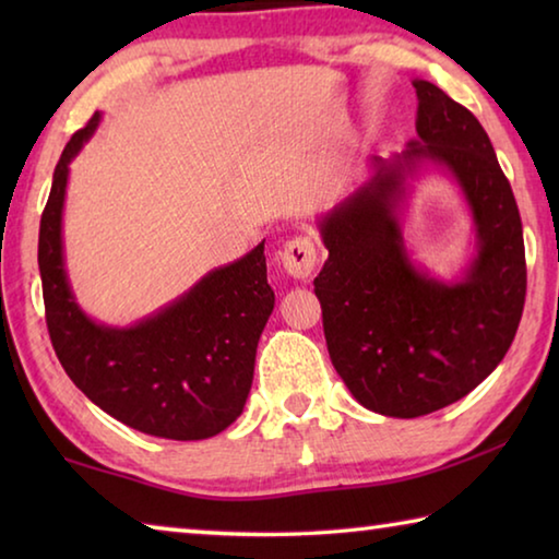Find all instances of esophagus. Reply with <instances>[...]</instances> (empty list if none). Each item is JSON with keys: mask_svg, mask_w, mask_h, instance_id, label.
I'll return each mask as SVG.
<instances>
[{"mask_svg": "<svg viewBox=\"0 0 559 559\" xmlns=\"http://www.w3.org/2000/svg\"><path fill=\"white\" fill-rule=\"evenodd\" d=\"M281 263H283V271H286L290 278H298V281L310 278V273L316 271V263H318L316 246L310 241V236H296V239H290L286 246H283Z\"/></svg>", "mask_w": 559, "mask_h": 559, "instance_id": "34e87169", "label": "esophagus"}]
</instances>
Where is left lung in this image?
I'll return each instance as SVG.
<instances>
[{
	"label": "left lung",
	"mask_w": 559,
	"mask_h": 559,
	"mask_svg": "<svg viewBox=\"0 0 559 559\" xmlns=\"http://www.w3.org/2000/svg\"><path fill=\"white\" fill-rule=\"evenodd\" d=\"M412 86L416 138L372 155L362 182L320 216L328 261L313 281L337 374L365 409L394 419L443 409L496 370L527 283L523 224L484 126L433 83ZM431 166L457 185L474 224V257L451 282L411 259L401 229Z\"/></svg>",
	"instance_id": "left-lung-1"
}]
</instances>
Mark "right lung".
Instances as JSON below:
<instances>
[{"label": "right lung", "mask_w": 559, "mask_h": 559, "mask_svg": "<svg viewBox=\"0 0 559 559\" xmlns=\"http://www.w3.org/2000/svg\"><path fill=\"white\" fill-rule=\"evenodd\" d=\"M103 120L96 112L63 147L39 226L46 325L73 384L130 429L175 441L216 437L239 419L276 296L263 241L132 325L91 318L75 300L63 253V204L75 155Z\"/></svg>", "instance_id": "obj_1"}]
</instances>
